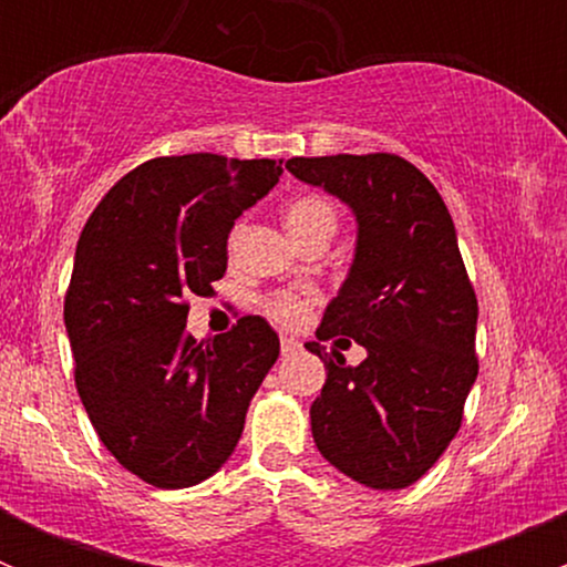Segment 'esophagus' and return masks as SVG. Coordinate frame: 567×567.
<instances>
[{
    "mask_svg": "<svg viewBox=\"0 0 567 567\" xmlns=\"http://www.w3.org/2000/svg\"><path fill=\"white\" fill-rule=\"evenodd\" d=\"M279 351H282V357H296V353L301 351V342L293 340V337H282V342H279Z\"/></svg>",
    "mask_w": 567,
    "mask_h": 567,
    "instance_id": "1",
    "label": "esophagus"
}]
</instances>
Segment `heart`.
I'll use <instances>...</instances> for the list:
<instances>
[{
	"label": "heart",
	"mask_w": 567,
	"mask_h": 567,
	"mask_svg": "<svg viewBox=\"0 0 567 567\" xmlns=\"http://www.w3.org/2000/svg\"><path fill=\"white\" fill-rule=\"evenodd\" d=\"M282 221L296 244L307 241V238L312 236L331 238V233L337 230V210L326 197H318V194H301V197H293L285 205ZM233 238H236V233H233ZM307 307H310V299L299 293H271L262 299L266 316L285 326L299 323V320L305 318Z\"/></svg>",
	"instance_id": "obj_1"
}]
</instances>
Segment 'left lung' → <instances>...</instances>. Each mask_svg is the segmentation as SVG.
I'll return each mask as SVG.
<instances>
[{"mask_svg":"<svg viewBox=\"0 0 567 567\" xmlns=\"http://www.w3.org/2000/svg\"><path fill=\"white\" fill-rule=\"evenodd\" d=\"M285 167L357 216L351 268L316 334L351 337L368 357L351 368L334 348L305 346L326 368L310 409L316 447L368 488H405L453 442L477 379V299L453 216L436 186L392 153Z\"/></svg>","mask_w":567,"mask_h":567,"instance_id":"obj_1","label":"left lung"}]
</instances>
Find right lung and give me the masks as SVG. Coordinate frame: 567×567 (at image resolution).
<instances>
[{"label":"right lung","mask_w":567,"mask_h":567,"mask_svg":"<svg viewBox=\"0 0 567 567\" xmlns=\"http://www.w3.org/2000/svg\"><path fill=\"white\" fill-rule=\"evenodd\" d=\"M274 158L162 156L120 177L84 225L65 296L76 390L120 466L156 488L219 472L279 357L260 316L197 342L186 299L227 271V236L282 175Z\"/></svg>","instance_id":"obj_1"}]
</instances>
